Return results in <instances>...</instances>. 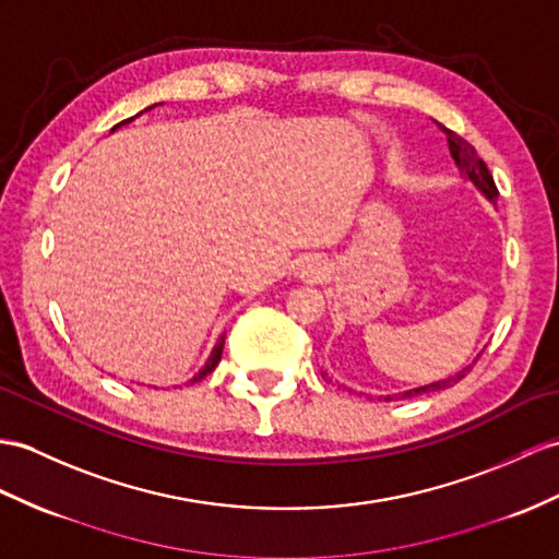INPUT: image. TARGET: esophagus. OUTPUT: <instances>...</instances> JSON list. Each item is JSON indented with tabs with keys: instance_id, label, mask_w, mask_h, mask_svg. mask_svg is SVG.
I'll return each mask as SVG.
<instances>
[{
	"instance_id": "obj_1",
	"label": "esophagus",
	"mask_w": 559,
	"mask_h": 559,
	"mask_svg": "<svg viewBox=\"0 0 559 559\" xmlns=\"http://www.w3.org/2000/svg\"><path fill=\"white\" fill-rule=\"evenodd\" d=\"M322 263L320 261H316V258H304L301 263H298V267H296V275L301 277V280H308V282H312V280H320V275H322Z\"/></svg>"
}]
</instances>
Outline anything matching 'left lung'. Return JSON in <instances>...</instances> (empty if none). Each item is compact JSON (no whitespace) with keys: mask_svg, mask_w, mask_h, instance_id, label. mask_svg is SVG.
Returning a JSON list of instances; mask_svg holds the SVG:
<instances>
[{"mask_svg":"<svg viewBox=\"0 0 559 559\" xmlns=\"http://www.w3.org/2000/svg\"><path fill=\"white\" fill-rule=\"evenodd\" d=\"M441 132L445 134V140H448V148H451V156H453V160H455V166H457V170H460V175H465L467 180L479 189V192L491 201V203H496V199H498V189H496V182H493V175L488 173V168H486V163L476 156V152H474V146L469 144V142H465L460 138V134H455L453 130H448V128H443L441 126ZM481 356V353H479ZM476 356V358H479ZM476 358H474V362H476ZM472 362V365H474ZM472 365H467V367H462L460 372H455V374H451L448 379H439V382H431V384H425V386H415V389H407V391H401V393H393V396H382L384 401H405V399H415V396H421V393H431V391H443V389H448V386H453V384H457L462 377H467V372L472 370ZM379 399V401H382Z\"/></svg>","mask_w":559,"mask_h":559,"instance_id":"8db88e82","label":"left lung"}]
</instances>
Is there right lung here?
Masks as SVG:
<instances>
[{
	"instance_id": "obj_1",
	"label": "right lung",
	"mask_w": 559,
	"mask_h": 559,
	"mask_svg": "<svg viewBox=\"0 0 559 559\" xmlns=\"http://www.w3.org/2000/svg\"><path fill=\"white\" fill-rule=\"evenodd\" d=\"M154 106H158V104H154ZM154 106H148V108H144V111H140L138 116H142V114H146V111H152V108ZM138 116H132V118H128V120H122V122H118V126H114L111 128V132H116L118 128H122V126H128V122H132L134 118H138ZM223 346H225V334H221V338H217V344L213 346V350H211V356H209V360L206 362H203V367H201V370L192 377V379H187V382H185V386H189V384H197V382H201V379L203 377H206V374H211L213 370H215V365L217 362H221V356H223Z\"/></svg>"
}]
</instances>
